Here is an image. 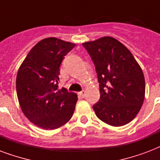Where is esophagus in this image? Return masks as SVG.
<instances>
[{
  "label": "esophagus",
  "mask_w": 160,
  "mask_h": 160,
  "mask_svg": "<svg viewBox=\"0 0 160 160\" xmlns=\"http://www.w3.org/2000/svg\"><path fill=\"white\" fill-rule=\"evenodd\" d=\"M79 96H80L81 98H84L85 96V91H80V92H79Z\"/></svg>",
  "instance_id": "esophagus-1"
}]
</instances>
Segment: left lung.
<instances>
[{
    "label": "left lung",
    "instance_id": "8db88e82",
    "mask_svg": "<svg viewBox=\"0 0 160 160\" xmlns=\"http://www.w3.org/2000/svg\"><path fill=\"white\" fill-rule=\"evenodd\" d=\"M93 60L101 98L93 106L97 118L113 127L133 120L142 107L145 80L141 67L127 47L112 37L83 42Z\"/></svg>",
    "mask_w": 160,
    "mask_h": 160
}]
</instances>
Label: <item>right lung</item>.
<instances>
[{
  "mask_svg": "<svg viewBox=\"0 0 160 160\" xmlns=\"http://www.w3.org/2000/svg\"><path fill=\"white\" fill-rule=\"evenodd\" d=\"M75 46L57 38H44L32 48L18 69L19 105L25 117L38 128H59L75 112L77 95L58 85L61 62Z\"/></svg>",
  "mask_w": 160,
  "mask_h": 160,
  "instance_id": "right-lung-1",
  "label": "right lung"
}]
</instances>
